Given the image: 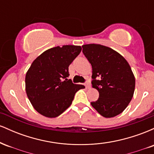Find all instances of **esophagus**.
Returning a JSON list of instances; mask_svg holds the SVG:
<instances>
[{
  "instance_id": "esophagus-1",
  "label": "esophagus",
  "mask_w": 154,
  "mask_h": 154,
  "mask_svg": "<svg viewBox=\"0 0 154 154\" xmlns=\"http://www.w3.org/2000/svg\"><path fill=\"white\" fill-rule=\"evenodd\" d=\"M85 87H86V88H88V89H89V88H91V84H90V83L88 82H86Z\"/></svg>"
}]
</instances>
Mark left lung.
<instances>
[{
	"label": "left lung",
	"instance_id": "8db88e82",
	"mask_svg": "<svg viewBox=\"0 0 154 154\" xmlns=\"http://www.w3.org/2000/svg\"><path fill=\"white\" fill-rule=\"evenodd\" d=\"M82 53L93 69V88L99 92L92 106L106 118L121 114L135 91V79L128 62L119 53L99 44L82 45Z\"/></svg>",
	"mask_w": 154,
	"mask_h": 154
}]
</instances>
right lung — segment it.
Masks as SVG:
<instances>
[{"label":"right lung","mask_w":154,"mask_h":154,"mask_svg":"<svg viewBox=\"0 0 154 154\" xmlns=\"http://www.w3.org/2000/svg\"><path fill=\"white\" fill-rule=\"evenodd\" d=\"M77 45H63L45 51L33 61L25 77L26 93L34 109L54 118L68 109L75 93L85 88L67 79L69 66L81 52Z\"/></svg>","instance_id":"right-lung-1"}]
</instances>
